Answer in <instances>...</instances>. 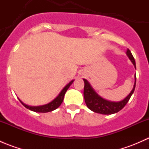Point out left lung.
<instances>
[{
    "mask_svg": "<svg viewBox=\"0 0 149 149\" xmlns=\"http://www.w3.org/2000/svg\"><path fill=\"white\" fill-rule=\"evenodd\" d=\"M127 57L131 61L133 64L134 65L135 68L136 67V61H135L134 58H133V55H132L130 49H127V52H126ZM136 77V76H135ZM84 100H85L86 104L87 107L91 111L97 113L102 114V115H112V114L117 113L121 110L123 107L126 105V104L128 102L129 100L131 97L132 94H133L135 90V87H136V81H135L134 86L130 91V94L125 97L122 101L118 102H110L108 100H104L102 97L99 96L98 94L96 93V91L93 89L91 86L88 83V81L84 79Z\"/></svg>",
    "mask_w": 149,
    "mask_h": 149,
    "instance_id": "left-lung-1",
    "label": "left lung"
}]
</instances>
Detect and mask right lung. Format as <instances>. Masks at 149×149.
Masks as SVG:
<instances>
[{"instance_id": "right-lung-1", "label": "right lung", "mask_w": 149, "mask_h": 149, "mask_svg": "<svg viewBox=\"0 0 149 149\" xmlns=\"http://www.w3.org/2000/svg\"><path fill=\"white\" fill-rule=\"evenodd\" d=\"M73 80L71 81L70 82H69L67 85L63 88L62 91H61L59 94H58V97L55 99V100H52V102H50L49 103L45 105H42V106H37V107H32V106H29V105L25 104L19 100V101L21 102V103L24 105L26 108L27 109H30L31 111H34V112H51V111H53L55 109H56L58 107H60V105L61 104L63 101V99H64V96H65V92L67 91L68 88L70 87V86L73 84Z\"/></svg>"}]
</instances>
